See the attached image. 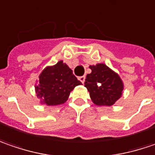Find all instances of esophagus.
<instances>
[{
    "label": "esophagus",
    "instance_id": "obj_1",
    "mask_svg": "<svg viewBox=\"0 0 155 155\" xmlns=\"http://www.w3.org/2000/svg\"><path fill=\"white\" fill-rule=\"evenodd\" d=\"M78 80H80L82 83H84V80H85V77H84V76H81V77H78Z\"/></svg>",
    "mask_w": 155,
    "mask_h": 155
}]
</instances>
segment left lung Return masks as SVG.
Masks as SVG:
<instances>
[{
	"label": "left lung",
	"instance_id": "1",
	"mask_svg": "<svg viewBox=\"0 0 155 155\" xmlns=\"http://www.w3.org/2000/svg\"><path fill=\"white\" fill-rule=\"evenodd\" d=\"M91 73L87 74L84 86L94 104L112 105L121 96L123 83L119 75L104 64L90 65Z\"/></svg>",
	"mask_w": 155,
	"mask_h": 155
}]
</instances>
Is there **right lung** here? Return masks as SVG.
Returning a JSON list of instances; mask_svg holds the SVG:
<instances>
[{"instance_id":"obj_1","label":"right lung","mask_w":155,"mask_h":155,"mask_svg":"<svg viewBox=\"0 0 155 155\" xmlns=\"http://www.w3.org/2000/svg\"><path fill=\"white\" fill-rule=\"evenodd\" d=\"M81 82L72 73L71 69L63 61L46 68L39 76V84L35 86L36 95L43 104L57 105L64 103L70 92Z\"/></svg>"}]
</instances>
